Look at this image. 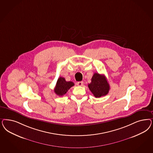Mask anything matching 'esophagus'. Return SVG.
<instances>
[{
  "label": "esophagus",
  "instance_id": "obj_1",
  "mask_svg": "<svg viewBox=\"0 0 153 153\" xmlns=\"http://www.w3.org/2000/svg\"><path fill=\"white\" fill-rule=\"evenodd\" d=\"M76 84L78 86H82L83 85V82H77Z\"/></svg>",
  "mask_w": 153,
  "mask_h": 153
}]
</instances>
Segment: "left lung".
<instances>
[{"instance_id":"left-lung-1","label":"left lung","mask_w":153,"mask_h":153,"mask_svg":"<svg viewBox=\"0 0 153 153\" xmlns=\"http://www.w3.org/2000/svg\"><path fill=\"white\" fill-rule=\"evenodd\" d=\"M88 88L96 98L104 96L108 94L110 85L104 75L94 73L91 79V83L88 85Z\"/></svg>"}]
</instances>
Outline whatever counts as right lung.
<instances>
[{"label": "right lung", "mask_w": 153, "mask_h": 153, "mask_svg": "<svg viewBox=\"0 0 153 153\" xmlns=\"http://www.w3.org/2000/svg\"><path fill=\"white\" fill-rule=\"evenodd\" d=\"M74 85L73 82H66L64 78L59 77L54 88V92L57 95L62 96L68 92L69 89Z\"/></svg>", "instance_id": "right-lung-1"}]
</instances>
